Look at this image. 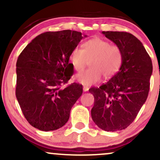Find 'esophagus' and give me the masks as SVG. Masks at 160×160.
<instances>
[{"label": "esophagus", "instance_id": "esophagus-1", "mask_svg": "<svg viewBox=\"0 0 160 160\" xmlns=\"http://www.w3.org/2000/svg\"><path fill=\"white\" fill-rule=\"evenodd\" d=\"M88 89H89V88H88V86H83V91L84 92H87V91H88Z\"/></svg>", "mask_w": 160, "mask_h": 160}]
</instances>
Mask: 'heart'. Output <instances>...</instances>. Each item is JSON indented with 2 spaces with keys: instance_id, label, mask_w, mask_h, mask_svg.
<instances>
[{
  "instance_id": "1",
  "label": "heart",
  "mask_w": 160,
  "mask_h": 160,
  "mask_svg": "<svg viewBox=\"0 0 160 160\" xmlns=\"http://www.w3.org/2000/svg\"><path fill=\"white\" fill-rule=\"evenodd\" d=\"M89 60L91 68L76 76L77 80L86 86L98 82L102 75L106 78L114 75L122 65V53L119 46L95 37L87 40L83 48H74L70 54L72 65L77 72L83 69Z\"/></svg>"
}]
</instances>
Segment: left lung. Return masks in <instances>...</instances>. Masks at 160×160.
<instances>
[{
    "mask_svg": "<svg viewBox=\"0 0 160 160\" xmlns=\"http://www.w3.org/2000/svg\"><path fill=\"white\" fill-rule=\"evenodd\" d=\"M122 53L120 70L100 87H92L94 103L92 117L106 131L126 128L133 122L146 101L153 66L151 59L137 38L128 32H102Z\"/></svg>",
    "mask_w": 160,
    "mask_h": 160,
    "instance_id": "8db88e82",
    "label": "left lung"
}]
</instances>
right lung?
I'll use <instances>...</instances> for the list:
<instances>
[{"mask_svg": "<svg viewBox=\"0 0 160 160\" xmlns=\"http://www.w3.org/2000/svg\"><path fill=\"white\" fill-rule=\"evenodd\" d=\"M82 38L81 32L72 30L44 32L18 57L16 98L26 120L40 131L63 126L82 94V86L76 82L62 88L73 74L71 52Z\"/></svg>", "mask_w": 160, "mask_h": 160, "instance_id": "obj_1", "label": "right lung"}]
</instances>
